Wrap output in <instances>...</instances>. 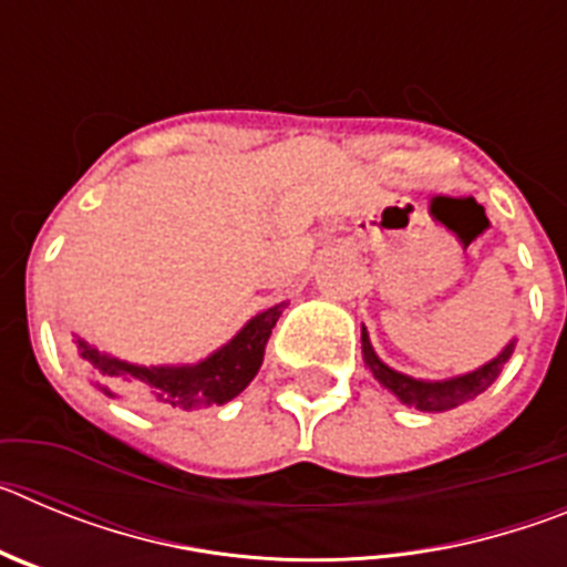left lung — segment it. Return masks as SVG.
Segmentation results:
<instances>
[{
	"instance_id": "8db88e82",
	"label": "left lung",
	"mask_w": 567,
	"mask_h": 567,
	"mask_svg": "<svg viewBox=\"0 0 567 567\" xmlns=\"http://www.w3.org/2000/svg\"><path fill=\"white\" fill-rule=\"evenodd\" d=\"M514 343H517V340H508L497 358H491L488 363H483L480 369H474V372H465L457 374V378L445 380H417L412 378V374H403L398 372V369H392L389 363H383V360L378 358V352H374L365 327L360 329V349H363V363L369 365V372H372L374 380H378L383 389H389L400 403L412 405L417 412H449L454 405L483 394L485 389L499 378L503 365L508 363L511 352H514Z\"/></svg>"
}]
</instances>
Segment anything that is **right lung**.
<instances>
[{"mask_svg":"<svg viewBox=\"0 0 567 567\" xmlns=\"http://www.w3.org/2000/svg\"><path fill=\"white\" fill-rule=\"evenodd\" d=\"M284 309L287 303H278L249 318L233 340H227L221 349H215L198 363L142 365L102 352L99 346L87 343L79 334L73 343L87 372L96 378V385L107 398L122 394L158 412H169V409L195 412V409L229 403L252 383L264 363V346Z\"/></svg>","mask_w":567,"mask_h":567,"instance_id":"add662e5","label":"right lung"}]
</instances>
